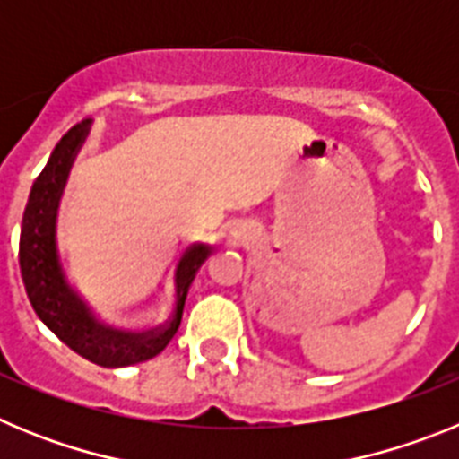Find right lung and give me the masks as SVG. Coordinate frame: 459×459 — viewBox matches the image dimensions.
Returning <instances> with one entry per match:
<instances>
[{
	"label": "right lung",
	"instance_id": "obj_1",
	"mask_svg": "<svg viewBox=\"0 0 459 459\" xmlns=\"http://www.w3.org/2000/svg\"><path fill=\"white\" fill-rule=\"evenodd\" d=\"M89 124L91 119L75 124L59 140L48 165L31 186L30 200L24 206L22 230H20V271H22L24 290L30 296L31 307L40 322L75 354L103 368L135 366L160 354L174 338L181 324V315H184L190 282L211 255V248L195 243L179 259L177 306H174L172 317L163 326L142 331V333H126V331H117V328L96 322L87 303L73 291V287L64 278L55 243L56 206H59L73 158L82 147L89 133Z\"/></svg>",
	"mask_w": 459,
	"mask_h": 459
}]
</instances>
